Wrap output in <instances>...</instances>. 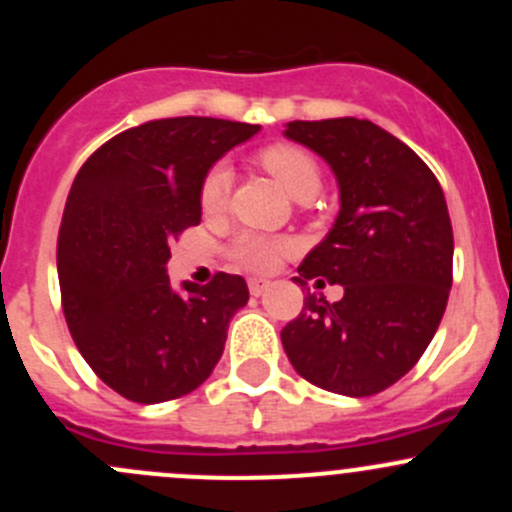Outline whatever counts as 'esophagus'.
Returning a JSON list of instances; mask_svg holds the SVG:
<instances>
[{
  "instance_id": "34e87169",
  "label": "esophagus",
  "mask_w": 512,
  "mask_h": 512,
  "mask_svg": "<svg viewBox=\"0 0 512 512\" xmlns=\"http://www.w3.org/2000/svg\"><path fill=\"white\" fill-rule=\"evenodd\" d=\"M265 289H267V282L250 280V294H252V297H262V294H265Z\"/></svg>"
}]
</instances>
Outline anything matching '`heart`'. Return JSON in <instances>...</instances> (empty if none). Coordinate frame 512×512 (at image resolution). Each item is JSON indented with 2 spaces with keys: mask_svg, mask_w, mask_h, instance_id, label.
Wrapping results in <instances>:
<instances>
[{
  "mask_svg": "<svg viewBox=\"0 0 512 512\" xmlns=\"http://www.w3.org/2000/svg\"><path fill=\"white\" fill-rule=\"evenodd\" d=\"M260 163L299 203L312 200L319 193V188H322V175H319L317 163L302 148L285 146V143L270 146L260 153ZM230 183L232 173L225 163L210 168V173L203 180V188H200V205H203L205 213H220L225 208ZM285 252H289L287 240H270V237L250 235V232L237 237L230 247L232 260L240 262L250 272L275 270Z\"/></svg>",
  "mask_w": 512,
  "mask_h": 512,
  "instance_id": "1",
  "label": "heart"
}]
</instances>
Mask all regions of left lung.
I'll return each instance as SVG.
<instances>
[{
  "mask_svg": "<svg viewBox=\"0 0 512 512\" xmlns=\"http://www.w3.org/2000/svg\"><path fill=\"white\" fill-rule=\"evenodd\" d=\"M285 138L332 168L339 213L304 257L299 277L342 285L344 297H304L282 329L294 371L342 396L389 389L426 352L446 312L453 230L436 175L406 143L371 121H289Z\"/></svg>",
  "mask_w": 512,
  "mask_h": 512,
  "instance_id": "1",
  "label": "left lung"
}]
</instances>
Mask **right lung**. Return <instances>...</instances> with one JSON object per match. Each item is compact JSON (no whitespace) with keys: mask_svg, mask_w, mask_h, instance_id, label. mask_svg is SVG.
<instances>
[{"mask_svg":"<svg viewBox=\"0 0 512 512\" xmlns=\"http://www.w3.org/2000/svg\"><path fill=\"white\" fill-rule=\"evenodd\" d=\"M260 126L183 116L118 133L81 165L59 230L64 317L98 379L136 404L198 389L220 361L247 282L168 277L170 242L200 223L205 175Z\"/></svg>","mask_w":512,"mask_h":512,"instance_id":"right-lung-1","label":"right lung"}]
</instances>
